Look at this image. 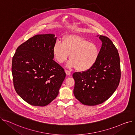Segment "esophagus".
<instances>
[{
	"instance_id": "34e87169",
	"label": "esophagus",
	"mask_w": 135,
	"mask_h": 135,
	"mask_svg": "<svg viewBox=\"0 0 135 135\" xmlns=\"http://www.w3.org/2000/svg\"><path fill=\"white\" fill-rule=\"evenodd\" d=\"M65 72H66V74L68 75L71 74V72H70V71H69V70H65Z\"/></svg>"
}]
</instances>
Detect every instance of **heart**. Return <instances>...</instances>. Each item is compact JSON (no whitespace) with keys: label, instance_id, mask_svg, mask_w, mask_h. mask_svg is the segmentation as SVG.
<instances>
[{"label":"heart","instance_id":"b5f03b06","mask_svg":"<svg viewBox=\"0 0 135 135\" xmlns=\"http://www.w3.org/2000/svg\"><path fill=\"white\" fill-rule=\"evenodd\" d=\"M52 52L56 61L60 64L65 62L70 54V61L67 67H75L78 71L84 72L94 66L100 51L94 42L78 35H69L64 37L62 42H55Z\"/></svg>","mask_w":135,"mask_h":135}]
</instances>
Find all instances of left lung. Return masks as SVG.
Returning a JSON list of instances; mask_svg holds the SVG:
<instances>
[{"mask_svg":"<svg viewBox=\"0 0 135 135\" xmlns=\"http://www.w3.org/2000/svg\"><path fill=\"white\" fill-rule=\"evenodd\" d=\"M102 42L98 59L94 66L82 72H75L74 95L86 105L103 103L113 94L121 77L118 50L107 37L100 35Z\"/></svg>","mask_w":135,"mask_h":135,"instance_id":"obj_1","label":"left lung"}]
</instances>
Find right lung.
Returning <instances> with one entry per match:
<instances>
[{"label":"right lung","mask_w":135,"mask_h":135,"mask_svg":"<svg viewBox=\"0 0 135 135\" xmlns=\"http://www.w3.org/2000/svg\"><path fill=\"white\" fill-rule=\"evenodd\" d=\"M56 38L52 34L35 35L21 44L12 57L14 88L31 105L43 107L51 102L65 79V70L53 60Z\"/></svg>","instance_id":"1"}]
</instances>
